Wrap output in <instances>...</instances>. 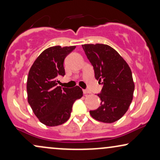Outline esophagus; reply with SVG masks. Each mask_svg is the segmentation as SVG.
I'll list each match as a JSON object with an SVG mask.
<instances>
[{
    "instance_id": "1",
    "label": "esophagus",
    "mask_w": 160,
    "mask_h": 160,
    "mask_svg": "<svg viewBox=\"0 0 160 160\" xmlns=\"http://www.w3.org/2000/svg\"><path fill=\"white\" fill-rule=\"evenodd\" d=\"M82 92H83V94L86 95V94H90V92L88 90H86V89H83L82 90Z\"/></svg>"
}]
</instances>
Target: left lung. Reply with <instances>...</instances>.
<instances>
[{
  "label": "left lung",
  "mask_w": 160,
  "mask_h": 160,
  "mask_svg": "<svg viewBox=\"0 0 160 160\" xmlns=\"http://www.w3.org/2000/svg\"><path fill=\"white\" fill-rule=\"evenodd\" d=\"M82 46L94 67L95 78L103 85L98 94L100 106L90 111L91 116L100 122H114L126 113L132 101L134 82L131 68L111 46L100 43Z\"/></svg>",
  "instance_id": "8db88e82"
}]
</instances>
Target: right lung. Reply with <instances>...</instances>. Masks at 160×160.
<instances>
[{
  "label": "right lung",
  "instance_id": "right-lung-1",
  "mask_svg": "<svg viewBox=\"0 0 160 160\" xmlns=\"http://www.w3.org/2000/svg\"><path fill=\"white\" fill-rule=\"evenodd\" d=\"M75 46H55L42 52L32 64L27 78L28 102L43 124L57 126L69 119L74 101L82 96L79 86H58V78L65 75L63 62Z\"/></svg>",
  "mask_w": 160,
  "mask_h": 160
}]
</instances>
